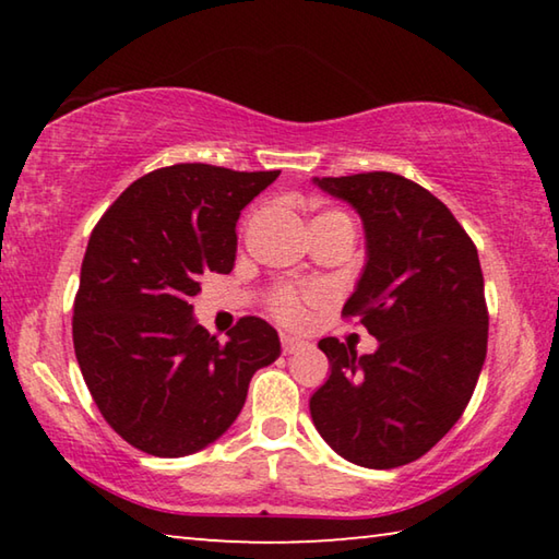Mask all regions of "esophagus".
<instances>
[{
    "mask_svg": "<svg viewBox=\"0 0 559 559\" xmlns=\"http://www.w3.org/2000/svg\"><path fill=\"white\" fill-rule=\"evenodd\" d=\"M281 345H283V355H296L298 349H302L308 343H306V340H298V337L283 333L281 335Z\"/></svg>",
    "mask_w": 559,
    "mask_h": 559,
    "instance_id": "esophagus-1",
    "label": "esophagus"
}]
</instances>
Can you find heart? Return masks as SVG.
<instances>
[{
	"instance_id": "b5f03b06",
	"label": "heart",
	"mask_w": 559,
	"mask_h": 559,
	"mask_svg": "<svg viewBox=\"0 0 559 559\" xmlns=\"http://www.w3.org/2000/svg\"><path fill=\"white\" fill-rule=\"evenodd\" d=\"M318 300V293H300L290 286H278L271 293V313L286 325H302L308 320V302Z\"/></svg>"
}]
</instances>
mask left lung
<instances>
[{"label":"left lung","instance_id":"8db88e82","mask_svg":"<svg viewBox=\"0 0 559 559\" xmlns=\"http://www.w3.org/2000/svg\"><path fill=\"white\" fill-rule=\"evenodd\" d=\"M359 214L367 263L343 316L380 347H318L330 377L310 396L320 437L365 468L424 456L461 419L486 362L488 308L471 236L429 189L394 173L316 177Z\"/></svg>","mask_w":559,"mask_h":559}]
</instances>
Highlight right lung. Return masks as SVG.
Instances as JSON below:
<instances>
[{"mask_svg": "<svg viewBox=\"0 0 559 559\" xmlns=\"http://www.w3.org/2000/svg\"><path fill=\"white\" fill-rule=\"evenodd\" d=\"M281 169L185 163L140 177L100 216L73 302L75 359L116 433L163 459L202 451L231 427L251 377L281 355L266 320L226 343L192 316L204 273H229L236 222Z\"/></svg>", "mask_w": 559, "mask_h": 559, "instance_id": "obj_1", "label": "right lung"}]
</instances>
